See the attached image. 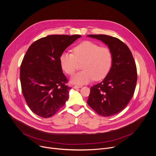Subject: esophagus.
Listing matches in <instances>:
<instances>
[{
    "mask_svg": "<svg viewBox=\"0 0 156 156\" xmlns=\"http://www.w3.org/2000/svg\"><path fill=\"white\" fill-rule=\"evenodd\" d=\"M82 87L81 86H78V85H75V86H74L73 87V88H75V89H78V88H81Z\"/></svg>",
    "mask_w": 156,
    "mask_h": 156,
    "instance_id": "obj_1",
    "label": "esophagus"
}]
</instances>
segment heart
Segmentation results:
<instances>
[{"label":"heart","mask_w":156,"mask_h":156,"mask_svg":"<svg viewBox=\"0 0 156 156\" xmlns=\"http://www.w3.org/2000/svg\"><path fill=\"white\" fill-rule=\"evenodd\" d=\"M73 54L63 52L59 57L62 69L68 75L75 73L77 62L83 61L81 71L71 78L73 83L84 85L94 78L95 80L103 79L109 72L112 57L109 49L100 47L96 44L85 41L73 49Z\"/></svg>","instance_id":"b5f03b06"}]
</instances>
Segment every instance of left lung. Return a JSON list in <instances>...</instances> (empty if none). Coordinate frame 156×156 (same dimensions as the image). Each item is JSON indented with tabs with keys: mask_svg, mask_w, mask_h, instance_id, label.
Segmentation results:
<instances>
[{
	"mask_svg": "<svg viewBox=\"0 0 156 156\" xmlns=\"http://www.w3.org/2000/svg\"><path fill=\"white\" fill-rule=\"evenodd\" d=\"M87 37L108 45L112 57L109 72L102 82L91 87L87 103L99 115H116L126 107L134 94L137 73L132 54L117 38L105 35Z\"/></svg>",
	"mask_w": 156,
	"mask_h": 156,
	"instance_id": "obj_1",
	"label": "left lung"
}]
</instances>
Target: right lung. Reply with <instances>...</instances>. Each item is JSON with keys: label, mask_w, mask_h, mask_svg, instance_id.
<instances>
[{"label": "right lung", "mask_w": 156, "mask_h": 156, "mask_svg": "<svg viewBox=\"0 0 156 156\" xmlns=\"http://www.w3.org/2000/svg\"><path fill=\"white\" fill-rule=\"evenodd\" d=\"M79 35H48L33 43L20 67L23 96L30 109L42 118L53 116L65 104L71 88L66 85L60 55Z\"/></svg>", "instance_id": "obj_1"}]
</instances>
